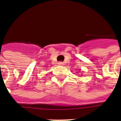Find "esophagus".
Masks as SVG:
<instances>
[{
	"label": "esophagus",
	"instance_id": "1",
	"mask_svg": "<svg viewBox=\"0 0 121 121\" xmlns=\"http://www.w3.org/2000/svg\"><path fill=\"white\" fill-rule=\"evenodd\" d=\"M63 64H64V63H63L62 62H58V65H59V66H62V65H63Z\"/></svg>",
	"mask_w": 121,
	"mask_h": 121
}]
</instances>
